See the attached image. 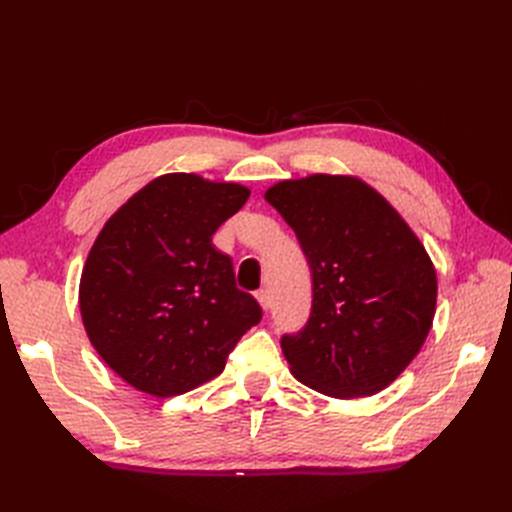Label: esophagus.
Returning <instances> with one entry per match:
<instances>
[{
  "label": "esophagus",
  "instance_id": "1",
  "mask_svg": "<svg viewBox=\"0 0 512 512\" xmlns=\"http://www.w3.org/2000/svg\"><path fill=\"white\" fill-rule=\"evenodd\" d=\"M256 299H258V303H260V307H262V309H269V305H271L269 290H265V288L256 290Z\"/></svg>",
  "mask_w": 512,
  "mask_h": 512
}]
</instances>
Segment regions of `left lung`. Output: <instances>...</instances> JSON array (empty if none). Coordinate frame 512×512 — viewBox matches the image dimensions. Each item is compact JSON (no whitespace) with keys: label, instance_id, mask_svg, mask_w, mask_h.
Returning <instances> with one entry per match:
<instances>
[{"label":"left lung","instance_id":"left-lung-1","mask_svg":"<svg viewBox=\"0 0 512 512\" xmlns=\"http://www.w3.org/2000/svg\"><path fill=\"white\" fill-rule=\"evenodd\" d=\"M265 198L312 271L309 318L282 335L290 371L329 397L376 395L410 365L436 314L438 280L423 243L354 177L282 181Z\"/></svg>","mask_w":512,"mask_h":512}]
</instances>
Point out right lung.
Segmentation results:
<instances>
[{"mask_svg": "<svg viewBox=\"0 0 512 512\" xmlns=\"http://www.w3.org/2000/svg\"><path fill=\"white\" fill-rule=\"evenodd\" d=\"M250 190L173 173L136 192L98 235L81 275L85 331L134 389L173 397L222 374L262 309L211 243Z\"/></svg>", "mask_w": 512, "mask_h": 512, "instance_id": "1", "label": "right lung"}]
</instances>
